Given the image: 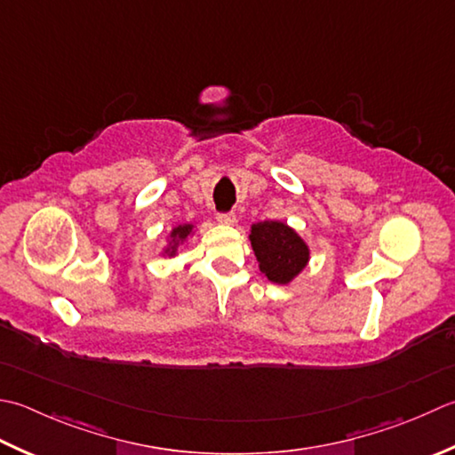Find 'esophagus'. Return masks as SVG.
<instances>
[{
  "label": "esophagus",
  "instance_id": "esophagus-1",
  "mask_svg": "<svg viewBox=\"0 0 455 455\" xmlns=\"http://www.w3.org/2000/svg\"><path fill=\"white\" fill-rule=\"evenodd\" d=\"M217 219H219V222L220 225H235L236 222V215L233 211H227V212H219L217 215Z\"/></svg>",
  "mask_w": 455,
  "mask_h": 455
}]
</instances>
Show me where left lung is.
Segmentation results:
<instances>
[{
  "mask_svg": "<svg viewBox=\"0 0 455 455\" xmlns=\"http://www.w3.org/2000/svg\"><path fill=\"white\" fill-rule=\"evenodd\" d=\"M251 243L262 274L274 283L291 282L309 260L304 240L278 220H264L254 225Z\"/></svg>",
  "mask_w": 455,
  "mask_h": 455,
  "instance_id": "1",
  "label": "left lung"
}]
</instances>
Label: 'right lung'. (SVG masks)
<instances>
[{
  "label": "right lung",
  "instance_id": "obj_1",
  "mask_svg": "<svg viewBox=\"0 0 455 455\" xmlns=\"http://www.w3.org/2000/svg\"><path fill=\"white\" fill-rule=\"evenodd\" d=\"M191 225H180V227H175L173 228V233H172V238H173V246H172V251L169 252H175V246H177V243H180V240H185L187 238V235L191 233Z\"/></svg>",
  "mask_w": 455,
  "mask_h": 455
}]
</instances>
